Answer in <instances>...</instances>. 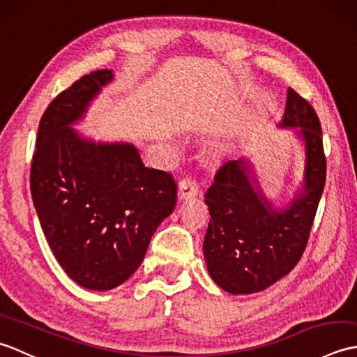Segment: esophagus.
<instances>
[{"instance_id":"esophagus-1","label":"esophagus","mask_w":357,"mask_h":357,"mask_svg":"<svg viewBox=\"0 0 357 357\" xmlns=\"http://www.w3.org/2000/svg\"><path fill=\"white\" fill-rule=\"evenodd\" d=\"M196 193H198V184H196V181L193 178L185 176L181 179L179 190H178L179 201L193 198V196H196Z\"/></svg>"}]
</instances>
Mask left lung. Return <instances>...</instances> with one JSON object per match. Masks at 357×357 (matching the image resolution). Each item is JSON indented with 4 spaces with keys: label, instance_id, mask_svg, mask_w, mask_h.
I'll use <instances>...</instances> for the list:
<instances>
[{
    "label": "left lung",
    "instance_id": "obj_1",
    "mask_svg": "<svg viewBox=\"0 0 357 357\" xmlns=\"http://www.w3.org/2000/svg\"><path fill=\"white\" fill-rule=\"evenodd\" d=\"M280 127H301L305 144L302 192L284 210L273 208L255 188L245 159L229 161L216 172L204 195L210 222L204 257L211 279L231 294L262 291L288 275L307 247L327 176L322 128L305 98L288 89Z\"/></svg>",
    "mask_w": 357,
    "mask_h": 357
}]
</instances>
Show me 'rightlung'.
Instances as JSON below:
<instances>
[{"label":"right lung","instance_id":"1","mask_svg":"<svg viewBox=\"0 0 357 357\" xmlns=\"http://www.w3.org/2000/svg\"><path fill=\"white\" fill-rule=\"evenodd\" d=\"M112 70L81 77L45 109L30 167L44 236L70 279L112 290L139 267L153 233L176 206L172 173L149 169L132 144H95L73 130Z\"/></svg>","mask_w":357,"mask_h":357}]
</instances>
